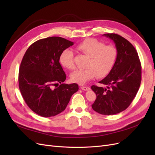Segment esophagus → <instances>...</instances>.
<instances>
[{
  "instance_id": "obj_1",
  "label": "esophagus",
  "mask_w": 155,
  "mask_h": 155,
  "mask_svg": "<svg viewBox=\"0 0 155 155\" xmlns=\"http://www.w3.org/2000/svg\"><path fill=\"white\" fill-rule=\"evenodd\" d=\"M81 88L82 90H83V91H89V90H90V88H89L88 87L83 86V87H81Z\"/></svg>"
}]
</instances>
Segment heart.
<instances>
[{"label": "heart", "mask_w": 155, "mask_h": 155, "mask_svg": "<svg viewBox=\"0 0 155 155\" xmlns=\"http://www.w3.org/2000/svg\"><path fill=\"white\" fill-rule=\"evenodd\" d=\"M76 49L90 57L87 68L77 69L70 74L71 81L80 85H83L96 76L99 78L107 76L113 68L118 57V51L114 46L105 45L95 39L84 40L77 45ZM59 61L64 67L69 70L75 68L72 50H64Z\"/></svg>", "instance_id": "heart-1"}]
</instances>
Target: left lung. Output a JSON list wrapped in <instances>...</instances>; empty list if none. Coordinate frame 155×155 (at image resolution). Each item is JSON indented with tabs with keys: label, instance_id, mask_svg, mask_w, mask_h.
<instances>
[{
	"label": "left lung",
	"instance_id": "1",
	"mask_svg": "<svg viewBox=\"0 0 155 155\" xmlns=\"http://www.w3.org/2000/svg\"><path fill=\"white\" fill-rule=\"evenodd\" d=\"M114 41L118 57L113 68L99 83L106 87L92 85L96 99L92 105L101 114H118L127 108L138 91L142 67L137 50L129 41L116 34L103 35Z\"/></svg>",
	"mask_w": 155,
	"mask_h": 155
}]
</instances>
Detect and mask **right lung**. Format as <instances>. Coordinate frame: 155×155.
Masks as SVG:
<instances>
[{
	"mask_svg": "<svg viewBox=\"0 0 155 155\" xmlns=\"http://www.w3.org/2000/svg\"><path fill=\"white\" fill-rule=\"evenodd\" d=\"M73 45L60 37H47L30 45L23 56L18 72L19 90L27 105L39 116L48 118L61 113L78 91L76 83H63L66 74L59 63L62 51Z\"/></svg>",
	"mask_w": 155,
	"mask_h": 155,
	"instance_id": "right-lung-1",
	"label": "right lung"
}]
</instances>
